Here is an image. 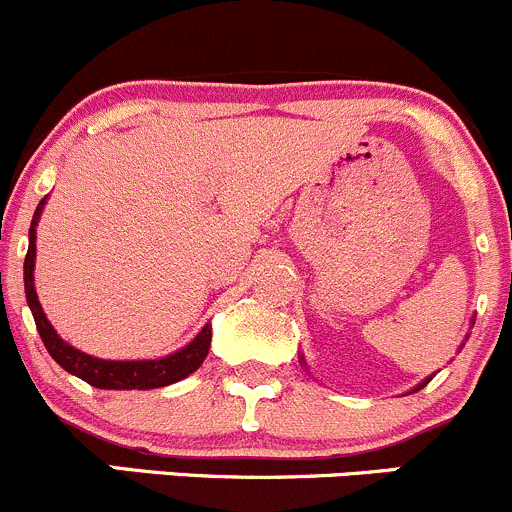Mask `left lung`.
I'll list each match as a JSON object with an SVG mask.
<instances>
[{
	"label": "left lung",
	"mask_w": 512,
	"mask_h": 512,
	"mask_svg": "<svg viewBox=\"0 0 512 512\" xmlns=\"http://www.w3.org/2000/svg\"><path fill=\"white\" fill-rule=\"evenodd\" d=\"M427 383H429V378H427V380H424V383H419V385H417V387H414V390H412V392H417V390H422V387H424V385H427Z\"/></svg>",
	"instance_id": "obj_1"
}]
</instances>
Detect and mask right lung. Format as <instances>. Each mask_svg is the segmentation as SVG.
I'll return each instance as SVG.
<instances>
[{"mask_svg": "<svg viewBox=\"0 0 512 512\" xmlns=\"http://www.w3.org/2000/svg\"><path fill=\"white\" fill-rule=\"evenodd\" d=\"M43 203L36 208L34 220L29 228V252L24 260V289L29 309L34 314L36 331H39L43 346L51 353V358L61 365L63 370L75 375V378L85 380L88 385L100 387V390H152V387H164L171 383H179L186 375L196 373L201 363L206 360L208 348H211V326H203L201 333L193 338L188 346L181 351L164 355L159 360H102L93 355L78 351L71 343L63 341L56 333V328L48 324L46 314L41 309V301L36 297L34 289V262H36V225H39V215L43 211Z\"/></svg>", "mask_w": 512, "mask_h": 512, "instance_id": "right-lung-1", "label": "right lung"}]
</instances>
